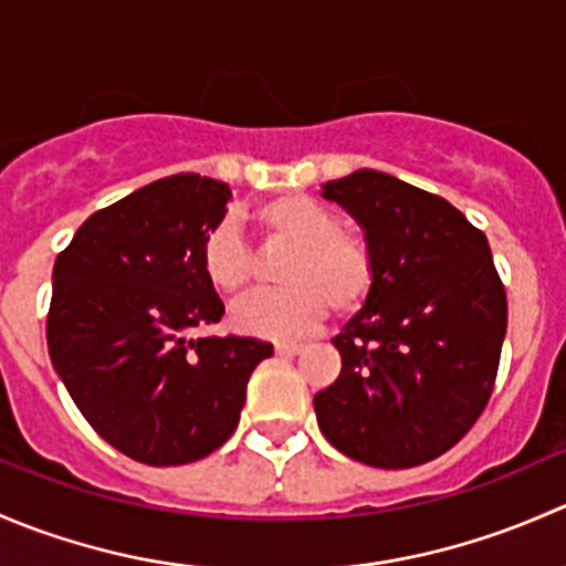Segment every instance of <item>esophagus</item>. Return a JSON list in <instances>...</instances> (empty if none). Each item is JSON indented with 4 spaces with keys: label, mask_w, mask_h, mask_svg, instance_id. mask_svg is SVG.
<instances>
[{
    "label": "esophagus",
    "mask_w": 566,
    "mask_h": 566,
    "mask_svg": "<svg viewBox=\"0 0 566 566\" xmlns=\"http://www.w3.org/2000/svg\"><path fill=\"white\" fill-rule=\"evenodd\" d=\"M304 350V345H295V342H279L276 345V356H298Z\"/></svg>",
    "instance_id": "1"
}]
</instances>
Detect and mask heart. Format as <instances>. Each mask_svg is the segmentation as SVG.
Segmentation results:
<instances>
[{
    "label": "heart",
    "instance_id": "1",
    "mask_svg": "<svg viewBox=\"0 0 566 566\" xmlns=\"http://www.w3.org/2000/svg\"><path fill=\"white\" fill-rule=\"evenodd\" d=\"M254 221L271 241L293 247L279 268L282 290H265L232 306L241 334L298 339L325 312L350 315L375 287V260L367 243L342 230V219L306 193H282L256 205ZM199 265L219 293L235 295L249 284L254 260L235 221H219L199 243Z\"/></svg>",
    "mask_w": 566,
    "mask_h": 566
}]
</instances>
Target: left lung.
<instances>
[{
  "mask_svg": "<svg viewBox=\"0 0 566 566\" xmlns=\"http://www.w3.org/2000/svg\"><path fill=\"white\" fill-rule=\"evenodd\" d=\"M361 227L375 287L334 347L342 373L315 397L325 441L375 468L449 452L493 391L506 293L488 238L447 199L378 169L319 186Z\"/></svg>",
  "mask_w": 566,
  "mask_h": 566,
  "instance_id": "8db88e82",
  "label": "left lung"
}]
</instances>
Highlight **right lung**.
<instances>
[{"mask_svg":"<svg viewBox=\"0 0 566 566\" xmlns=\"http://www.w3.org/2000/svg\"><path fill=\"white\" fill-rule=\"evenodd\" d=\"M230 199L213 177H161L90 216L54 262L51 364L93 430L145 465L216 452L273 356L251 336H188L224 315L199 243Z\"/></svg>","mask_w":566,"mask_h":566,"instance_id":"right-lung-1","label":"right lung"}]
</instances>
